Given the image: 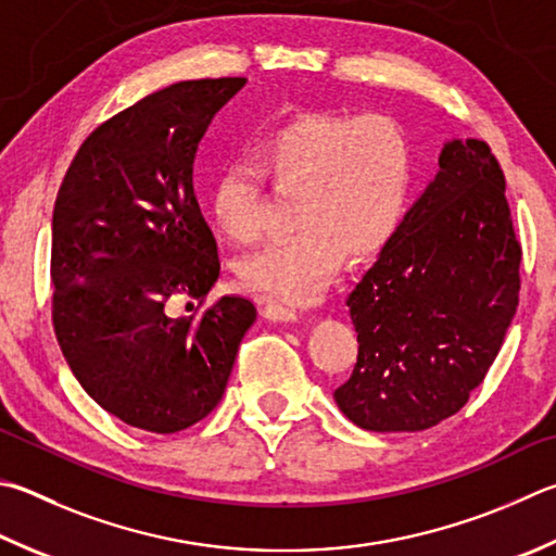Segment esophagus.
<instances>
[{"label":"esophagus","mask_w":556,"mask_h":556,"mask_svg":"<svg viewBox=\"0 0 556 556\" xmlns=\"http://www.w3.org/2000/svg\"><path fill=\"white\" fill-rule=\"evenodd\" d=\"M260 306H262V316L271 323H296L299 320V311L296 308H289L285 304H279V301H271L267 296H260Z\"/></svg>","instance_id":"esophagus-1"}]
</instances>
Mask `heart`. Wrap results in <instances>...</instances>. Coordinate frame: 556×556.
<instances>
[{
    "label": "heart",
    "mask_w": 556,
    "mask_h": 556,
    "mask_svg": "<svg viewBox=\"0 0 556 556\" xmlns=\"http://www.w3.org/2000/svg\"><path fill=\"white\" fill-rule=\"evenodd\" d=\"M416 153L408 130L383 114L318 111L269 130L248 160H230L208 191L216 228L233 243L257 238L262 177L296 191L294 236L240 260V281L289 304H316L345 262L375 257L406 216Z\"/></svg>",
    "instance_id": "b5f03b06"
}]
</instances>
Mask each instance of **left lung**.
Listing matches in <instances>:
<instances>
[{"label": "left lung", "instance_id": "1", "mask_svg": "<svg viewBox=\"0 0 556 556\" xmlns=\"http://www.w3.org/2000/svg\"><path fill=\"white\" fill-rule=\"evenodd\" d=\"M438 163L348 296L357 365L332 399L362 430L418 432L457 413L518 308L520 243L498 160L483 140L452 138Z\"/></svg>", "mask_w": 556, "mask_h": 556}]
</instances>
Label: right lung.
Returning <instances> with one entry per match:
<instances>
[{
  "label": "right lung",
  "mask_w": 556,
  "mask_h": 556,
  "mask_svg": "<svg viewBox=\"0 0 556 556\" xmlns=\"http://www.w3.org/2000/svg\"><path fill=\"white\" fill-rule=\"evenodd\" d=\"M245 83L189 79L121 111L77 150L55 199L50 279L60 350L99 406L157 435L218 406L257 318L236 294L199 320L169 313L175 299L206 296L220 275L194 197V160L211 121Z\"/></svg>",
  "instance_id": "right-lung-1"
}]
</instances>
